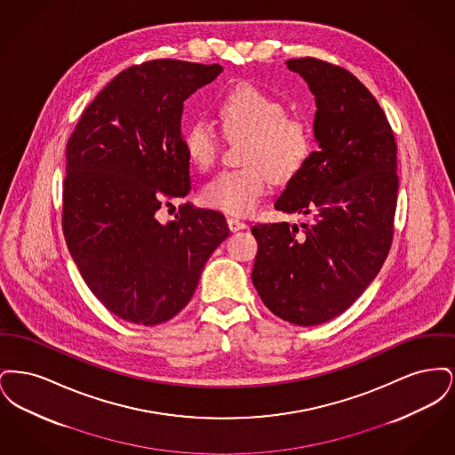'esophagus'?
Returning a JSON list of instances; mask_svg holds the SVG:
<instances>
[{
  "instance_id": "esophagus-1",
  "label": "esophagus",
  "mask_w": 455,
  "mask_h": 455,
  "mask_svg": "<svg viewBox=\"0 0 455 455\" xmlns=\"http://www.w3.org/2000/svg\"><path fill=\"white\" fill-rule=\"evenodd\" d=\"M227 223H228V228H230L232 232H238V230L247 228L245 221H242V220H238V218H227Z\"/></svg>"
}]
</instances>
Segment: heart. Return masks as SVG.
<instances>
[{
	"instance_id": "1",
	"label": "heart",
	"mask_w": 455,
	"mask_h": 455,
	"mask_svg": "<svg viewBox=\"0 0 455 455\" xmlns=\"http://www.w3.org/2000/svg\"><path fill=\"white\" fill-rule=\"evenodd\" d=\"M218 119L228 138H243L238 153L243 165L215 175L203 189V201L228 215L251 213L271 179L291 180L314 153L307 121L288 114L280 97L252 84L238 85L220 100ZM182 145L195 167L210 171L217 164L221 138L212 121L199 117L184 128Z\"/></svg>"
}]
</instances>
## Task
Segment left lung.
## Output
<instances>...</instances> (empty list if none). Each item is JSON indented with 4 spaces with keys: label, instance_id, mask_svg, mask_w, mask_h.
Returning a JSON list of instances; mask_svg holds the SVG:
<instances>
[{
    "label": "left lung",
    "instance_id": "left-lung-1",
    "mask_svg": "<svg viewBox=\"0 0 455 455\" xmlns=\"http://www.w3.org/2000/svg\"><path fill=\"white\" fill-rule=\"evenodd\" d=\"M286 66L315 95L319 148L288 180L275 208L310 220L300 227H252V283L275 315L307 327L343 314L389 254L397 145L386 112L347 69L315 58L288 60Z\"/></svg>",
    "mask_w": 455,
    "mask_h": 455
}]
</instances>
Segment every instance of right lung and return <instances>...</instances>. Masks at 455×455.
I'll list each match as a JSON object with an SVG mask.
<instances>
[{
  "label": "right lung",
  "instance_id": "obj_1",
  "mask_svg": "<svg viewBox=\"0 0 455 455\" xmlns=\"http://www.w3.org/2000/svg\"><path fill=\"white\" fill-rule=\"evenodd\" d=\"M220 65L153 60L121 71L85 108L66 145L63 234L80 275L123 321H171L230 230L213 210H158L191 191L182 145L184 100Z\"/></svg>",
  "mask_w": 455,
  "mask_h": 455
}]
</instances>
